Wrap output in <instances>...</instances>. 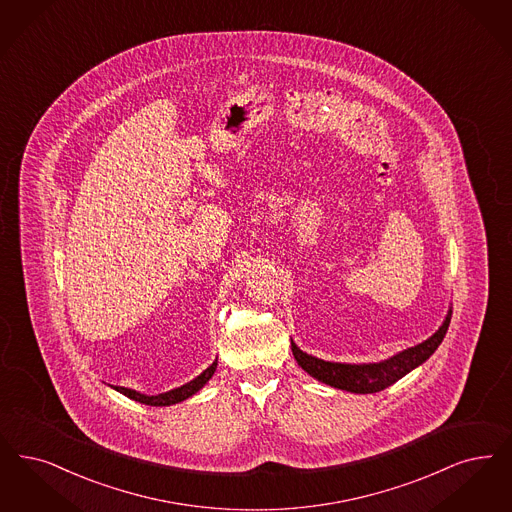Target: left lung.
<instances>
[{"instance_id": "obj_1", "label": "left lung", "mask_w": 512, "mask_h": 512, "mask_svg": "<svg viewBox=\"0 0 512 512\" xmlns=\"http://www.w3.org/2000/svg\"><path fill=\"white\" fill-rule=\"evenodd\" d=\"M451 308L442 322V326L430 335L427 341L404 348L381 362H368V364H345V362H328L322 358H316L312 354L303 352L291 341V350L297 360V364L312 375L314 379L326 383L333 389L347 390L354 394H373L379 390L387 389L394 385L398 379L408 375L409 371L425 364L434 350L440 347V343L446 337V331L450 328Z\"/></svg>"}]
</instances>
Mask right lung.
Instances as JSON below:
<instances>
[{
	"mask_svg": "<svg viewBox=\"0 0 512 512\" xmlns=\"http://www.w3.org/2000/svg\"><path fill=\"white\" fill-rule=\"evenodd\" d=\"M215 369H217V360H215L209 368L204 369L198 377H194L190 383H184L183 387L167 390V392H162V394H143V392L125 389V387H116V390L122 392L123 396L131 398V400H135V402L146 404V406H156V408H160V406H173V404H179V402H183L186 398H190V396L196 394L198 390L204 389L205 383L213 377Z\"/></svg>",
	"mask_w": 512,
	"mask_h": 512,
	"instance_id": "add662e5",
	"label": "right lung"
}]
</instances>
